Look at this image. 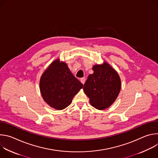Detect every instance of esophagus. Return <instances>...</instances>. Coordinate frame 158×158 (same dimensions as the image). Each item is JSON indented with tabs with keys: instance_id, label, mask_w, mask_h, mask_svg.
I'll return each instance as SVG.
<instances>
[{
	"instance_id": "1",
	"label": "esophagus",
	"mask_w": 158,
	"mask_h": 158,
	"mask_svg": "<svg viewBox=\"0 0 158 158\" xmlns=\"http://www.w3.org/2000/svg\"><path fill=\"white\" fill-rule=\"evenodd\" d=\"M85 79L84 77H82V78L80 79V81H81V82L82 84H84L85 83Z\"/></svg>"
}]
</instances>
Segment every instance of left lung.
Masks as SVG:
<instances>
[{
	"label": "left lung",
	"instance_id": "8db88e82",
	"mask_svg": "<svg viewBox=\"0 0 158 158\" xmlns=\"http://www.w3.org/2000/svg\"><path fill=\"white\" fill-rule=\"evenodd\" d=\"M93 70L94 73L89 75L83 90L91 106L104 110L117 99L121 91V79L116 71L106 61L94 65Z\"/></svg>",
	"mask_w": 158,
	"mask_h": 158
}]
</instances>
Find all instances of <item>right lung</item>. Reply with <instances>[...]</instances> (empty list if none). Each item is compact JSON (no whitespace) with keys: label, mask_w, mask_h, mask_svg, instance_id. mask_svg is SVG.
I'll list each match as a JSON object with an SVG mask.
<instances>
[{"label":"right lung","mask_w":158,"mask_h":158,"mask_svg":"<svg viewBox=\"0 0 158 158\" xmlns=\"http://www.w3.org/2000/svg\"><path fill=\"white\" fill-rule=\"evenodd\" d=\"M39 87L44 101L55 109L62 110L71 104L83 84L74 76L67 64L57 59L42 74Z\"/></svg>","instance_id":"obj_1"}]
</instances>
